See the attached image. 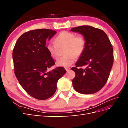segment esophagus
Wrapping results in <instances>:
<instances>
[{
	"mask_svg": "<svg viewBox=\"0 0 128 128\" xmlns=\"http://www.w3.org/2000/svg\"><path fill=\"white\" fill-rule=\"evenodd\" d=\"M65 69L66 70L67 72H68L70 69V68H65Z\"/></svg>",
	"mask_w": 128,
	"mask_h": 128,
	"instance_id": "34e87169",
	"label": "esophagus"
}]
</instances>
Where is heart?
<instances>
[{"mask_svg": "<svg viewBox=\"0 0 128 128\" xmlns=\"http://www.w3.org/2000/svg\"><path fill=\"white\" fill-rule=\"evenodd\" d=\"M86 40L82 35L76 36L75 34L64 31L56 37L54 42H50L47 49L50 56L54 60H58L63 50L64 55L56 62V65L60 67H68L80 58L86 48Z\"/></svg>", "mask_w": 128, "mask_h": 128, "instance_id": "obj_1", "label": "heart"}]
</instances>
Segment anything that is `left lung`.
Returning a JSON list of instances; mask_svg holds the SVG:
<instances>
[{"label": "left lung", "instance_id": "obj_1", "mask_svg": "<svg viewBox=\"0 0 128 128\" xmlns=\"http://www.w3.org/2000/svg\"><path fill=\"white\" fill-rule=\"evenodd\" d=\"M82 34L86 40L83 54L72 70L75 72L72 80L75 90L82 94H92L104 86L110 76L114 62L113 48L103 30L89 26L71 29ZM86 66V69L82 67Z\"/></svg>", "mask_w": 128, "mask_h": 128}]
</instances>
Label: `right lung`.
Wrapping results in <instances>:
<instances>
[{
	"mask_svg": "<svg viewBox=\"0 0 128 128\" xmlns=\"http://www.w3.org/2000/svg\"><path fill=\"white\" fill-rule=\"evenodd\" d=\"M56 31L40 29L26 32L18 38L13 51L14 73L28 94L45 100L56 91L58 80L66 72L62 67L48 70L55 62L46 47Z\"/></svg>",
	"mask_w": 128,
	"mask_h": 128,
	"instance_id": "1",
	"label": "right lung"
}]
</instances>
